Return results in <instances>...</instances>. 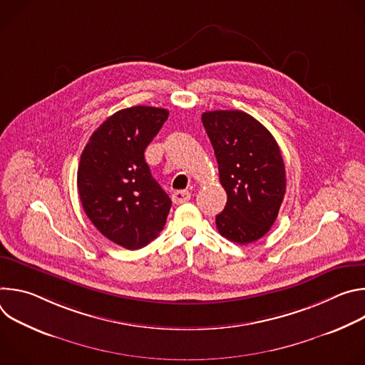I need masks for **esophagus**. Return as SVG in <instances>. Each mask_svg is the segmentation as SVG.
Wrapping results in <instances>:
<instances>
[{"label":"esophagus","mask_w":365,"mask_h":365,"mask_svg":"<svg viewBox=\"0 0 365 365\" xmlns=\"http://www.w3.org/2000/svg\"><path fill=\"white\" fill-rule=\"evenodd\" d=\"M190 199V192L187 190H175L173 195H172V200L173 203L176 205H180V203H185Z\"/></svg>","instance_id":"1"}]
</instances>
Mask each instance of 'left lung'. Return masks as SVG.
Returning <instances> with one entry per match:
<instances>
[{
    "label": "left lung",
    "instance_id": "8db88e82",
    "mask_svg": "<svg viewBox=\"0 0 365 365\" xmlns=\"http://www.w3.org/2000/svg\"><path fill=\"white\" fill-rule=\"evenodd\" d=\"M202 123L227 192L217 228L232 242H254L270 231L286 193L280 148L262 123L242 111H207Z\"/></svg>",
    "mask_w": 365,
    "mask_h": 365
}]
</instances>
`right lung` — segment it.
<instances>
[{
	"label": "right lung",
	"mask_w": 365,
	"mask_h": 365,
	"mask_svg": "<svg viewBox=\"0 0 365 365\" xmlns=\"http://www.w3.org/2000/svg\"><path fill=\"white\" fill-rule=\"evenodd\" d=\"M169 111L131 107L103 121L85 145L78 168L83 211L110 241L138 250L160 234L172 200L150 173L144 150Z\"/></svg>",
	"instance_id": "1"
}]
</instances>
